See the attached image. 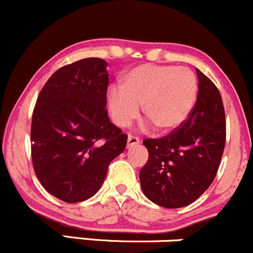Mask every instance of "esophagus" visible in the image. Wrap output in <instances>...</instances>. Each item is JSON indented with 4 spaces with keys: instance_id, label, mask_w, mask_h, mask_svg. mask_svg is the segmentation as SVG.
<instances>
[{
    "instance_id": "34e87169",
    "label": "esophagus",
    "mask_w": 253,
    "mask_h": 253,
    "mask_svg": "<svg viewBox=\"0 0 253 253\" xmlns=\"http://www.w3.org/2000/svg\"><path fill=\"white\" fill-rule=\"evenodd\" d=\"M137 144H139V138L135 137V135L133 134H129L128 139H127V145L133 146V145H137Z\"/></svg>"
}]
</instances>
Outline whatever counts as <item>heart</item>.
Listing matches in <instances>:
<instances>
[{"mask_svg": "<svg viewBox=\"0 0 253 253\" xmlns=\"http://www.w3.org/2000/svg\"><path fill=\"white\" fill-rule=\"evenodd\" d=\"M198 82L191 69L176 66L141 65L110 85L107 105L114 122L127 127L143 114L160 131H173L187 120L196 104Z\"/></svg>", "mask_w": 253, "mask_h": 253, "instance_id": "1", "label": "heart"}]
</instances>
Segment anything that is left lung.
I'll return each instance as SVG.
<instances>
[{
    "label": "left lung",
    "instance_id": "1",
    "mask_svg": "<svg viewBox=\"0 0 253 253\" xmlns=\"http://www.w3.org/2000/svg\"><path fill=\"white\" fill-rule=\"evenodd\" d=\"M198 96L181 126L166 137L144 139L149 160L139 173L141 190L169 209L193 203L217 174L226 144V115L221 93L199 69Z\"/></svg>",
    "mask_w": 253,
    "mask_h": 253
}]
</instances>
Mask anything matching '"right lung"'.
Here are the masks:
<instances>
[{"label": "right lung", "mask_w": 253, "mask_h": 253, "mask_svg": "<svg viewBox=\"0 0 253 253\" xmlns=\"http://www.w3.org/2000/svg\"><path fill=\"white\" fill-rule=\"evenodd\" d=\"M107 62L83 59L57 69L32 113L31 156L38 180L66 203L91 198L108 166L126 148L127 134L108 118Z\"/></svg>", "instance_id": "right-lung-1"}]
</instances>
